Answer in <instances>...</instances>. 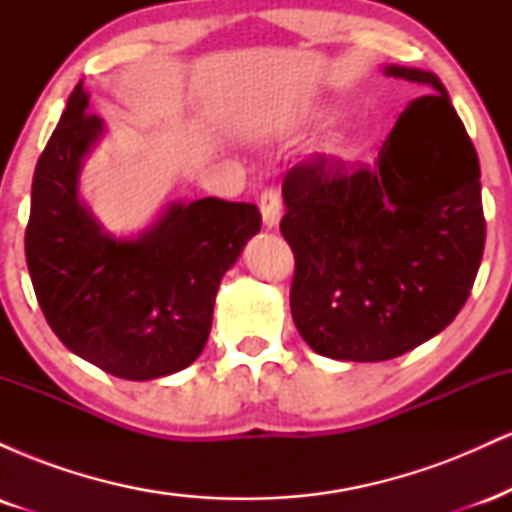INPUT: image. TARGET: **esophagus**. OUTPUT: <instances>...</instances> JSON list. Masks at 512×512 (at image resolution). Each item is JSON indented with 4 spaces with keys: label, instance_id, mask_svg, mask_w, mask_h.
Segmentation results:
<instances>
[{
    "label": "esophagus",
    "instance_id": "obj_1",
    "mask_svg": "<svg viewBox=\"0 0 512 512\" xmlns=\"http://www.w3.org/2000/svg\"><path fill=\"white\" fill-rule=\"evenodd\" d=\"M260 211H262V221L267 228H274L281 219V197L274 187L262 192L260 197Z\"/></svg>",
    "mask_w": 512,
    "mask_h": 512
}]
</instances>
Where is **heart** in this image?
<instances>
[{"instance_id": "1", "label": "heart", "mask_w": 512, "mask_h": 512, "mask_svg": "<svg viewBox=\"0 0 512 512\" xmlns=\"http://www.w3.org/2000/svg\"><path fill=\"white\" fill-rule=\"evenodd\" d=\"M322 117H327V115H322Z\"/></svg>"}]
</instances>
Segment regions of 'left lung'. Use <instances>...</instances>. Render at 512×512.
Here are the masks:
<instances>
[{
  "mask_svg": "<svg viewBox=\"0 0 512 512\" xmlns=\"http://www.w3.org/2000/svg\"><path fill=\"white\" fill-rule=\"evenodd\" d=\"M421 86L370 166L313 156L284 178L296 272L291 315L315 354L373 363L455 320L484 255L479 158L433 72L387 64Z\"/></svg>",
  "mask_w": 512,
  "mask_h": 512,
  "instance_id": "left-lung-1",
  "label": "left lung"
}]
</instances>
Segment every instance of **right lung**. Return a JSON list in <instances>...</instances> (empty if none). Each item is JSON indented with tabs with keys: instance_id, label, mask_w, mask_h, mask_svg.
<instances>
[{
	"instance_id": "right-lung-1",
	"label": "right lung",
	"mask_w": 512,
	"mask_h": 512,
	"mask_svg": "<svg viewBox=\"0 0 512 512\" xmlns=\"http://www.w3.org/2000/svg\"><path fill=\"white\" fill-rule=\"evenodd\" d=\"M103 129L79 81L35 166L28 272L69 351L117 378L154 380L202 354L223 274L262 216L255 204L204 197L168 204L139 236H110L79 199L81 163Z\"/></svg>"
}]
</instances>
